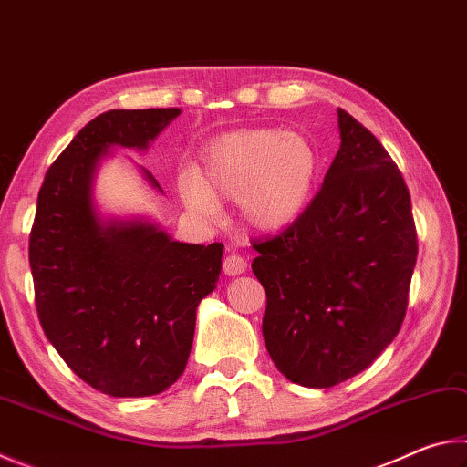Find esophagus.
I'll return each instance as SVG.
<instances>
[{
  "label": "esophagus",
  "instance_id": "1",
  "mask_svg": "<svg viewBox=\"0 0 467 467\" xmlns=\"http://www.w3.org/2000/svg\"><path fill=\"white\" fill-rule=\"evenodd\" d=\"M223 270H224L226 275H239V274L247 270V259L236 255V253H228V255L224 257V262H223Z\"/></svg>",
  "mask_w": 467,
  "mask_h": 467
}]
</instances>
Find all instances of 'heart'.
Instances as JSON below:
<instances>
[{"label":"heart","instance_id":"1","mask_svg":"<svg viewBox=\"0 0 467 467\" xmlns=\"http://www.w3.org/2000/svg\"><path fill=\"white\" fill-rule=\"evenodd\" d=\"M319 171L313 144L275 128L241 130L212 141L200 175L187 172L179 193L189 208L212 216L218 202L241 200V212L257 231H280L309 202Z\"/></svg>","mask_w":467,"mask_h":467}]
</instances>
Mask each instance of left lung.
Masks as SVG:
<instances>
[{
    "label": "left lung",
    "instance_id": "8db88e82",
    "mask_svg": "<svg viewBox=\"0 0 467 467\" xmlns=\"http://www.w3.org/2000/svg\"><path fill=\"white\" fill-rule=\"evenodd\" d=\"M339 144L295 223L253 241L267 305L264 339L280 373L334 387L398 336L418 255L406 181L365 125L337 109Z\"/></svg>",
    "mask_w": 467,
    "mask_h": 467
}]
</instances>
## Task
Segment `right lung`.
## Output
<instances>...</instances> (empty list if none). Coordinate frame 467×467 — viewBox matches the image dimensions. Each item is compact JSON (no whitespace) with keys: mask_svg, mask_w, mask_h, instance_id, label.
Wrapping results in <instances>:
<instances>
[{"mask_svg":"<svg viewBox=\"0 0 467 467\" xmlns=\"http://www.w3.org/2000/svg\"><path fill=\"white\" fill-rule=\"evenodd\" d=\"M179 113L119 109L92 119L47 171L30 228L45 336L82 381L115 398L156 395L183 375L197 305L223 267V243H177L148 223L105 226L92 205L109 146L146 148Z\"/></svg>","mask_w":467,"mask_h":467,"instance_id":"right-lung-1","label":"right lung"}]
</instances>
